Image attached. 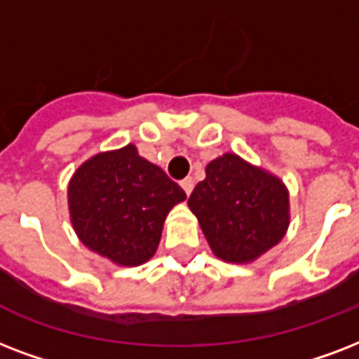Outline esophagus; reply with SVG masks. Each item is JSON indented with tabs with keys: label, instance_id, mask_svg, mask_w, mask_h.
I'll return each mask as SVG.
<instances>
[{
	"label": "esophagus",
	"instance_id": "esophagus-1",
	"mask_svg": "<svg viewBox=\"0 0 359 359\" xmlns=\"http://www.w3.org/2000/svg\"><path fill=\"white\" fill-rule=\"evenodd\" d=\"M193 187H194V182H193V177H185V180H183L182 182V189L183 191H185V194H191V191H193Z\"/></svg>",
	"mask_w": 359,
	"mask_h": 359
}]
</instances>
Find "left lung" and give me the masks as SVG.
I'll return each instance as SVG.
<instances>
[{
  "label": "left lung",
  "instance_id": "left-lung-1",
  "mask_svg": "<svg viewBox=\"0 0 359 359\" xmlns=\"http://www.w3.org/2000/svg\"><path fill=\"white\" fill-rule=\"evenodd\" d=\"M213 255L230 264H251L285 238L290 196L285 182L236 154L205 166V180L187 200Z\"/></svg>",
  "mask_w": 359,
  "mask_h": 359
}]
</instances>
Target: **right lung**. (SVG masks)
Here are the masks:
<instances>
[{"instance_id":"add662e5","label":"right lung","mask_w":359,"mask_h":359,"mask_svg":"<svg viewBox=\"0 0 359 359\" xmlns=\"http://www.w3.org/2000/svg\"><path fill=\"white\" fill-rule=\"evenodd\" d=\"M185 198L183 189L163 168L140 157L135 144L84 161L67 187L79 240L121 268L140 266L154 257L166 215Z\"/></svg>"}]
</instances>
